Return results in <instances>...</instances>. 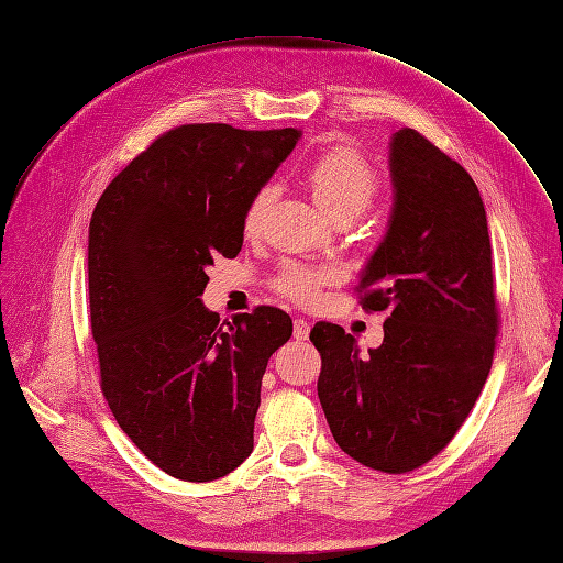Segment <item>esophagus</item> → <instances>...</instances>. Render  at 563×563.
<instances>
[{
    "label": "esophagus",
    "instance_id": "obj_1",
    "mask_svg": "<svg viewBox=\"0 0 563 563\" xmlns=\"http://www.w3.org/2000/svg\"><path fill=\"white\" fill-rule=\"evenodd\" d=\"M295 338L297 340H308V335H310V324L306 322V320H295Z\"/></svg>",
    "mask_w": 563,
    "mask_h": 563
}]
</instances>
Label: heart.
<instances>
[{"label":"heart","instance_id":"obj_1","mask_svg":"<svg viewBox=\"0 0 563 563\" xmlns=\"http://www.w3.org/2000/svg\"><path fill=\"white\" fill-rule=\"evenodd\" d=\"M306 186L312 192L314 205L320 207L331 221L338 218H347L354 221L368 209L377 192H379V177L375 167L363 158L358 152L347 150H333L322 154L317 161H312L306 169ZM276 198V188L272 184L260 186L253 198L246 205L241 218V228L249 236H255L262 232L264 221L268 216ZM338 280V268L335 266H303V264H285L280 274L274 280V287L280 297L301 303L312 306L320 301L322 287Z\"/></svg>","mask_w":563,"mask_h":563}]
</instances>
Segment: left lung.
<instances>
[{"label":"left lung","mask_w":563,"mask_h":563,"mask_svg":"<svg viewBox=\"0 0 563 563\" xmlns=\"http://www.w3.org/2000/svg\"><path fill=\"white\" fill-rule=\"evenodd\" d=\"M394 211L365 264V310H388L384 342L361 356L329 322L310 331L338 446L365 467L405 474L455 437L493 368L499 310L481 192L457 161L413 129L390 137Z\"/></svg>","instance_id":"8db88e82"}]
</instances>
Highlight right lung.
Returning <instances> with one entry per match:
<instances>
[{
  "instance_id": "obj_1",
  "label": "right lung",
  "mask_w": 563,
  "mask_h": 563,
  "mask_svg": "<svg viewBox=\"0 0 563 563\" xmlns=\"http://www.w3.org/2000/svg\"><path fill=\"white\" fill-rule=\"evenodd\" d=\"M301 131L186 124L110 181L89 223V320L119 428L165 474L207 483L246 460L262 375L291 335L260 306L223 329L202 303L207 266L236 257L253 192Z\"/></svg>"
}]
</instances>
